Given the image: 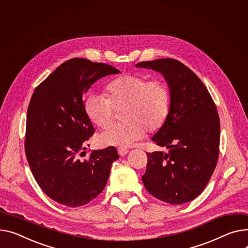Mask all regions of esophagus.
Wrapping results in <instances>:
<instances>
[{
    "label": "esophagus",
    "instance_id": "34e87169",
    "mask_svg": "<svg viewBox=\"0 0 248 248\" xmlns=\"http://www.w3.org/2000/svg\"><path fill=\"white\" fill-rule=\"evenodd\" d=\"M118 153H119L120 155L124 156V155H125L128 153V150H127L126 147H124V146H120V147L118 148Z\"/></svg>",
    "mask_w": 248,
    "mask_h": 248
}]
</instances>
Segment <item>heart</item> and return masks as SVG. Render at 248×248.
<instances>
[{
    "label": "heart",
    "mask_w": 248,
    "mask_h": 248,
    "mask_svg": "<svg viewBox=\"0 0 248 248\" xmlns=\"http://www.w3.org/2000/svg\"><path fill=\"white\" fill-rule=\"evenodd\" d=\"M170 110V93L166 82L140 75L118 77L107 86V95L93 93L86 97L84 111L89 121L100 128L109 126L115 113L121 112L122 124L98 136L102 145L125 146L143 138L145 131L155 133L166 124Z\"/></svg>",
    "instance_id": "b5f03b06"
}]
</instances>
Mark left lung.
Returning a JSON list of instances; mask_svg holds the SVG:
<instances>
[{"label":"left lung","mask_w":248,"mask_h":248,"mask_svg":"<svg viewBox=\"0 0 248 248\" xmlns=\"http://www.w3.org/2000/svg\"><path fill=\"white\" fill-rule=\"evenodd\" d=\"M136 67L161 73L170 93L168 120L153 137L170 152L146 154L143 186L161 202H191L208 184L218 159L220 123L216 104L201 78L177 60L157 59Z\"/></svg>","instance_id":"obj_1"}]
</instances>
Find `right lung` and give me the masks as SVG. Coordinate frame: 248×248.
Here are the masks:
<instances>
[{
    "mask_svg": "<svg viewBox=\"0 0 248 248\" xmlns=\"http://www.w3.org/2000/svg\"><path fill=\"white\" fill-rule=\"evenodd\" d=\"M112 65L74 58L62 63L36 88L28 108L25 152L43 191L58 203L85 205L100 194L119 158L113 146L86 150L94 128L82 96L103 77L119 74Z\"/></svg>",
    "mask_w": 248,
    "mask_h": 248,
    "instance_id": "obj_1",
    "label": "right lung"
}]
</instances>
